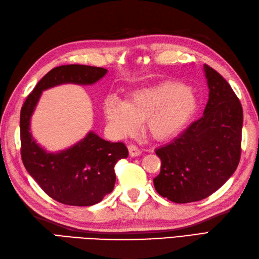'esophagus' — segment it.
Masks as SVG:
<instances>
[{"label":"esophagus","instance_id":"1","mask_svg":"<svg viewBox=\"0 0 259 259\" xmlns=\"http://www.w3.org/2000/svg\"><path fill=\"white\" fill-rule=\"evenodd\" d=\"M128 151H130V156L131 157H137L142 154V150L138 148L135 145H130L128 146Z\"/></svg>","mask_w":259,"mask_h":259}]
</instances>
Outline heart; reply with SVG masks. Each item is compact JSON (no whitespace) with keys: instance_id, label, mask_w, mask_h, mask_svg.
Here are the masks:
<instances>
[{"instance_id":"heart-1","label":"heart","mask_w":259,"mask_h":259,"mask_svg":"<svg viewBox=\"0 0 259 259\" xmlns=\"http://www.w3.org/2000/svg\"><path fill=\"white\" fill-rule=\"evenodd\" d=\"M197 106L192 90L180 82L163 81L134 90L126 101L111 94L103 111L111 132L118 137L135 133L145 121L155 140L168 141L186 128Z\"/></svg>"}]
</instances>
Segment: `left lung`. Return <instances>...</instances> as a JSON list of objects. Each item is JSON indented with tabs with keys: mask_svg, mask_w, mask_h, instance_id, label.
<instances>
[{
	"mask_svg": "<svg viewBox=\"0 0 259 259\" xmlns=\"http://www.w3.org/2000/svg\"><path fill=\"white\" fill-rule=\"evenodd\" d=\"M209 100L203 115L156 149L161 160L156 191L176 203L200 201L222 187L241 158L243 109L222 75L204 65Z\"/></svg>",
	"mask_w": 259,
	"mask_h": 259,
	"instance_id": "left-lung-1",
	"label": "left lung"
}]
</instances>
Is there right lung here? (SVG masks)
Wrapping results in <instances>:
<instances>
[{
  "mask_svg": "<svg viewBox=\"0 0 259 259\" xmlns=\"http://www.w3.org/2000/svg\"><path fill=\"white\" fill-rule=\"evenodd\" d=\"M104 68L67 65L54 68L44 75L25 101L21 110V154L25 168L50 198L60 203L89 206L113 191L114 166L128 156L123 143L104 141L90 131L73 146L49 153L39 146L30 132V118L42 91L73 83L89 85L102 79Z\"/></svg>",
  "mask_w": 259,
  "mask_h": 259,
  "instance_id": "add662e5",
  "label": "right lung"
}]
</instances>
